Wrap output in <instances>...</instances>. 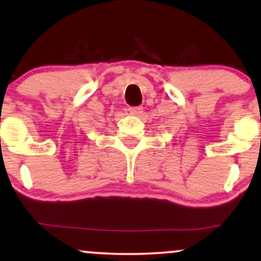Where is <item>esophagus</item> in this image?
<instances>
[{"label": "esophagus", "instance_id": "esophagus-1", "mask_svg": "<svg viewBox=\"0 0 261 261\" xmlns=\"http://www.w3.org/2000/svg\"><path fill=\"white\" fill-rule=\"evenodd\" d=\"M142 107H130L128 108V112H130V114H133V115H136L139 116L142 114Z\"/></svg>", "mask_w": 261, "mask_h": 261}]
</instances>
